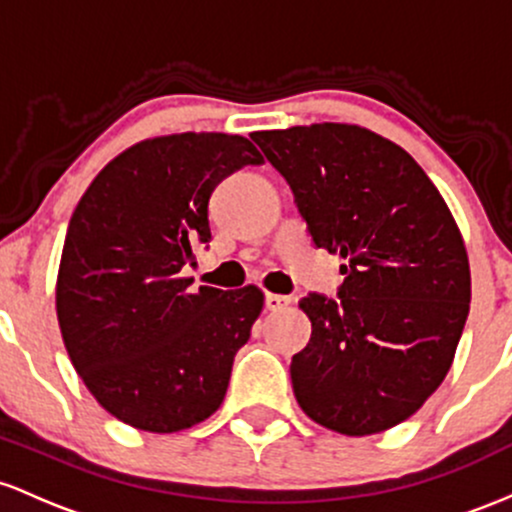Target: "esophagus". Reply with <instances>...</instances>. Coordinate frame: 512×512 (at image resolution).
I'll use <instances>...</instances> for the list:
<instances>
[{"label": "esophagus", "instance_id": "obj_1", "mask_svg": "<svg viewBox=\"0 0 512 512\" xmlns=\"http://www.w3.org/2000/svg\"><path fill=\"white\" fill-rule=\"evenodd\" d=\"M263 304H266L268 312H278V309H283V307H287V304H290V297L273 295V292H268L266 300H263Z\"/></svg>", "mask_w": 512, "mask_h": 512}]
</instances>
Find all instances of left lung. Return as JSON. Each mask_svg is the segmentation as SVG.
<instances>
[{"mask_svg":"<svg viewBox=\"0 0 512 512\" xmlns=\"http://www.w3.org/2000/svg\"><path fill=\"white\" fill-rule=\"evenodd\" d=\"M317 249L343 258L338 300L309 292L297 404L343 435L406 421L450 370L472 275L455 217L409 152L358 125L254 132Z\"/></svg>","mask_w":512,"mask_h":512,"instance_id":"8db88e82","label":"left lung"}]
</instances>
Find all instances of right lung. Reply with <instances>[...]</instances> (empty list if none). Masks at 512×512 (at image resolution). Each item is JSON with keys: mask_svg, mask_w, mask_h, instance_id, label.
I'll use <instances>...</instances> for the list:
<instances>
[{"mask_svg": "<svg viewBox=\"0 0 512 512\" xmlns=\"http://www.w3.org/2000/svg\"><path fill=\"white\" fill-rule=\"evenodd\" d=\"M249 164L263 157L241 135L154 137L103 166L74 210L55 292L62 341L94 399L132 428L176 433L225 399L263 292H188L181 268L212 239L217 183Z\"/></svg>", "mask_w": 512, "mask_h": 512, "instance_id": "obj_1", "label": "right lung"}]
</instances>
